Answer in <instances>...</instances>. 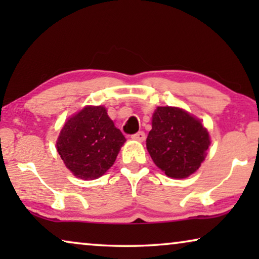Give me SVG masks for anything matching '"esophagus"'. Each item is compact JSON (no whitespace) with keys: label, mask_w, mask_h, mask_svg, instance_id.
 <instances>
[{"label":"esophagus","mask_w":259,"mask_h":259,"mask_svg":"<svg viewBox=\"0 0 259 259\" xmlns=\"http://www.w3.org/2000/svg\"><path fill=\"white\" fill-rule=\"evenodd\" d=\"M132 139L137 140V141H144L145 139H146V134H145V132H143V131H140V132L133 134Z\"/></svg>","instance_id":"obj_1"}]
</instances>
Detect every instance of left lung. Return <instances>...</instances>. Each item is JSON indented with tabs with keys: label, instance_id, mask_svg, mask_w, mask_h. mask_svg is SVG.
I'll return each mask as SVG.
<instances>
[{
	"label": "left lung",
	"instance_id": "1",
	"mask_svg": "<svg viewBox=\"0 0 259 259\" xmlns=\"http://www.w3.org/2000/svg\"><path fill=\"white\" fill-rule=\"evenodd\" d=\"M210 136L200 120L178 107H158L146 147L154 164L171 178L192 175L204 161Z\"/></svg>",
	"mask_w": 259,
	"mask_h": 259
}]
</instances>
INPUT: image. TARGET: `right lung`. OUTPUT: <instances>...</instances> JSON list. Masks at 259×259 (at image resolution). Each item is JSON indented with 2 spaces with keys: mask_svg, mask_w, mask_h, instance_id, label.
I'll list each match as a JSON object with an SVG mask.
<instances>
[{
  "mask_svg": "<svg viewBox=\"0 0 259 259\" xmlns=\"http://www.w3.org/2000/svg\"><path fill=\"white\" fill-rule=\"evenodd\" d=\"M125 141L104 106H87L67 120L56 148L67 168L88 180L101 177L114 164Z\"/></svg>",
  "mask_w": 259,
  "mask_h": 259,
  "instance_id": "1",
  "label": "right lung"
}]
</instances>
